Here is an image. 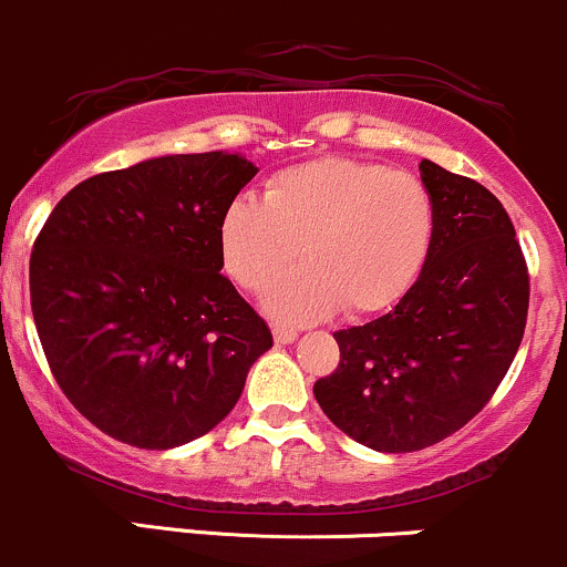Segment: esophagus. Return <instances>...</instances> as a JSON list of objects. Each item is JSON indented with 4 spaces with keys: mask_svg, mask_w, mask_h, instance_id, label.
I'll use <instances>...</instances> for the list:
<instances>
[{
    "mask_svg": "<svg viewBox=\"0 0 567 567\" xmlns=\"http://www.w3.org/2000/svg\"><path fill=\"white\" fill-rule=\"evenodd\" d=\"M272 338H276V343H295V340H297V330H295V327H281V324H278V327H272Z\"/></svg>",
    "mask_w": 567,
    "mask_h": 567,
    "instance_id": "obj_1",
    "label": "esophagus"
}]
</instances>
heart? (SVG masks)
Returning <instances> with one entry per match:
<instances>
[{
  "instance_id": "1",
  "label": "heart",
  "mask_w": 567,
  "mask_h": 567,
  "mask_svg": "<svg viewBox=\"0 0 567 567\" xmlns=\"http://www.w3.org/2000/svg\"><path fill=\"white\" fill-rule=\"evenodd\" d=\"M435 208L427 186L383 164L316 159L281 169L265 197L233 199L218 224V251L240 289L267 297L284 321H316L346 308L370 316L408 295L427 261Z\"/></svg>"
}]
</instances>
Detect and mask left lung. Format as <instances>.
Here are the masks:
<instances>
[{
  "label": "left lung",
  "mask_w": 567,
  "mask_h": 567,
  "mask_svg": "<svg viewBox=\"0 0 567 567\" xmlns=\"http://www.w3.org/2000/svg\"><path fill=\"white\" fill-rule=\"evenodd\" d=\"M435 235L416 284L386 316L334 332L340 362L313 383L321 411L362 446L419 452L492 400L522 343L527 261L501 199L424 159Z\"/></svg>",
  "instance_id": "1"
}]
</instances>
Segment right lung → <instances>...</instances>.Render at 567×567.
Listing matches in <instances>:
<instances>
[{
    "label": "right lung",
    "mask_w": 567,
    "mask_h": 567,
    "mask_svg": "<svg viewBox=\"0 0 567 567\" xmlns=\"http://www.w3.org/2000/svg\"><path fill=\"white\" fill-rule=\"evenodd\" d=\"M254 175L221 151L159 156L86 178L42 224L29 295L48 368L115 441L162 452L203 437L272 346L218 251Z\"/></svg>",
    "instance_id": "obj_1"
}]
</instances>
